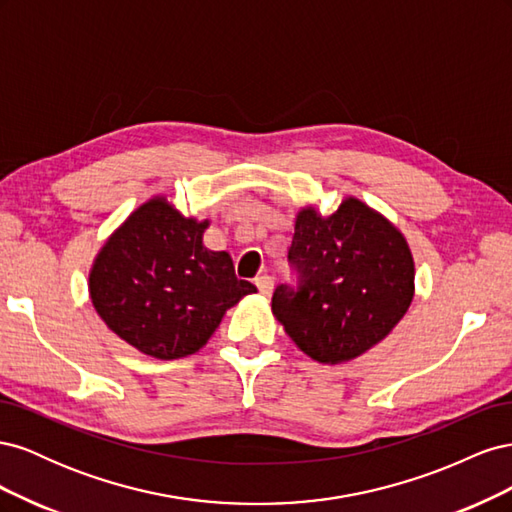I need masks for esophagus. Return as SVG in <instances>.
<instances>
[{"label":"esophagus","instance_id":"34e87169","mask_svg":"<svg viewBox=\"0 0 512 512\" xmlns=\"http://www.w3.org/2000/svg\"><path fill=\"white\" fill-rule=\"evenodd\" d=\"M256 288L260 294H265V297H269L271 290H273V277L271 275H258L256 277Z\"/></svg>","mask_w":512,"mask_h":512}]
</instances>
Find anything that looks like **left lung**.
I'll use <instances>...</instances> for the list:
<instances>
[{
  "mask_svg": "<svg viewBox=\"0 0 512 512\" xmlns=\"http://www.w3.org/2000/svg\"><path fill=\"white\" fill-rule=\"evenodd\" d=\"M288 260L299 284L275 288L273 316L318 363H346L374 348L414 299V258L406 237L354 196L327 218L303 207Z\"/></svg>",
  "mask_w": 512,
  "mask_h": 512,
  "instance_id": "8db88e82",
  "label": "left lung"
}]
</instances>
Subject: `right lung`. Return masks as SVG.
I'll return each instance as SVG.
<instances>
[{"instance_id":"right-lung-1","label":"right lung","mask_w":512,"mask_h":512,"mask_svg":"<svg viewBox=\"0 0 512 512\" xmlns=\"http://www.w3.org/2000/svg\"><path fill=\"white\" fill-rule=\"evenodd\" d=\"M209 220L185 218L166 196L128 215L98 252L89 297L123 342L173 361L203 348L226 309L256 286L239 280L228 252L203 245Z\"/></svg>"}]
</instances>
